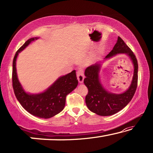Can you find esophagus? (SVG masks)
Returning a JSON list of instances; mask_svg holds the SVG:
<instances>
[{"mask_svg": "<svg viewBox=\"0 0 153 153\" xmlns=\"http://www.w3.org/2000/svg\"><path fill=\"white\" fill-rule=\"evenodd\" d=\"M76 75L77 79H78L79 82L80 83H83V80H84V74H83V71L81 70V68H79V70H77Z\"/></svg>", "mask_w": 153, "mask_h": 153, "instance_id": "34e87169", "label": "esophagus"}]
</instances>
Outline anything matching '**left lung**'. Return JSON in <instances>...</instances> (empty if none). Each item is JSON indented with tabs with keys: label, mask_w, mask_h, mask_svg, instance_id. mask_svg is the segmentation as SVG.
<instances>
[{
	"label": "left lung",
	"mask_w": 153,
	"mask_h": 153,
	"mask_svg": "<svg viewBox=\"0 0 153 153\" xmlns=\"http://www.w3.org/2000/svg\"><path fill=\"white\" fill-rule=\"evenodd\" d=\"M119 53L127 54L129 56L134 66V74L128 89L124 93L116 94L108 92L104 88L100 81L99 72L104 62ZM85 76L83 83L88 89V95L85 96L87 107L99 116H111L126 106L134 95L138 82L137 60L132 51L118 37L116 44L111 51L104 58V61L88 67L85 70Z\"/></svg>",
	"instance_id": "left-lung-1"
}]
</instances>
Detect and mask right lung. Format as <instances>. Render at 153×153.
<instances>
[{"instance_id": "1", "label": "right lung", "mask_w": 153, "mask_h": 153, "mask_svg": "<svg viewBox=\"0 0 153 153\" xmlns=\"http://www.w3.org/2000/svg\"><path fill=\"white\" fill-rule=\"evenodd\" d=\"M39 37H32L16 51L12 63V86L16 99L23 107L33 116L41 118H50L61 112L65 106L66 96L78 85L76 71L60 76L53 84L42 93H28L23 88L16 73V61L19 53L32 42Z\"/></svg>"}]
</instances>
